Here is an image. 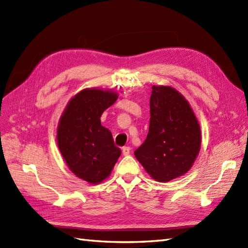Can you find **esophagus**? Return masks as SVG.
Returning <instances> with one entry per match:
<instances>
[{
    "label": "esophagus",
    "mask_w": 248,
    "mask_h": 248,
    "mask_svg": "<svg viewBox=\"0 0 248 248\" xmlns=\"http://www.w3.org/2000/svg\"><path fill=\"white\" fill-rule=\"evenodd\" d=\"M130 152H131V148H130V147H124V148H123V155H124V156L129 155Z\"/></svg>",
    "instance_id": "1"
}]
</instances>
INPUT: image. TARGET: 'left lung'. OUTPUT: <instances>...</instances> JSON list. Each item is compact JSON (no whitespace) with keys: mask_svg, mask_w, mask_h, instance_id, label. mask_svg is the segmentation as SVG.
<instances>
[{"mask_svg":"<svg viewBox=\"0 0 248 248\" xmlns=\"http://www.w3.org/2000/svg\"><path fill=\"white\" fill-rule=\"evenodd\" d=\"M147 139L135 152L147 173L168 182L187 173L201 147V130L188 101L176 89L153 86Z\"/></svg>","mask_w":248,"mask_h":248,"instance_id":"obj_1","label":"left lung"}]
</instances>
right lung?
Masks as SVG:
<instances>
[{"label": "right lung", "instance_id": "right-lung-1", "mask_svg": "<svg viewBox=\"0 0 248 248\" xmlns=\"http://www.w3.org/2000/svg\"><path fill=\"white\" fill-rule=\"evenodd\" d=\"M118 98L113 90L84 89L69 100L58 125L56 141L63 160L78 178L98 185L110 176L122 151L100 116Z\"/></svg>", "mask_w": 248, "mask_h": 248}]
</instances>
